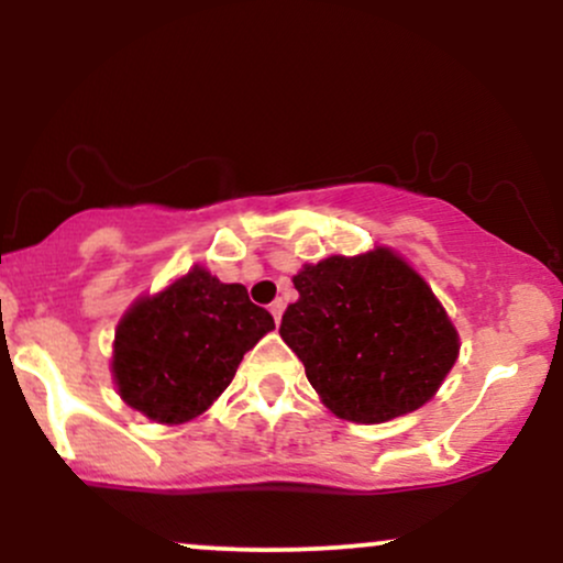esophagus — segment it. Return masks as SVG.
<instances>
[{
    "mask_svg": "<svg viewBox=\"0 0 563 563\" xmlns=\"http://www.w3.org/2000/svg\"><path fill=\"white\" fill-rule=\"evenodd\" d=\"M283 309H286V301H283V299H275L273 303H269V312H273L275 322H280V318H283Z\"/></svg>",
    "mask_w": 563,
    "mask_h": 563,
    "instance_id": "obj_1",
    "label": "esophagus"
}]
</instances>
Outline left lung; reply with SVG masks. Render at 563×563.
Masks as SVG:
<instances>
[{
    "mask_svg": "<svg viewBox=\"0 0 563 563\" xmlns=\"http://www.w3.org/2000/svg\"><path fill=\"white\" fill-rule=\"evenodd\" d=\"M283 341L331 412L384 423L434 397L457 360V331L434 290L389 249L328 256L294 275Z\"/></svg>",
    "mask_w": 563,
    "mask_h": 563,
    "instance_id": "1",
    "label": "left lung"
}]
</instances>
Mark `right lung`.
<instances>
[{
  "mask_svg": "<svg viewBox=\"0 0 563 563\" xmlns=\"http://www.w3.org/2000/svg\"><path fill=\"white\" fill-rule=\"evenodd\" d=\"M273 328V314L256 307L241 283L190 269L161 294L134 301L115 328L113 378L121 399L156 423L192 421Z\"/></svg>",
  "mask_w": 563,
  "mask_h": 563,
  "instance_id": "add662e5",
  "label": "right lung"
}]
</instances>
